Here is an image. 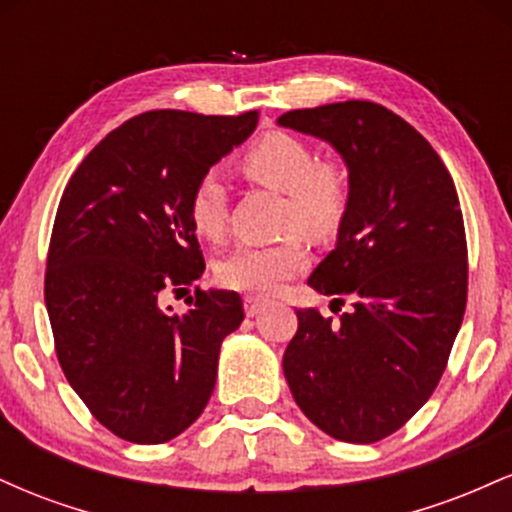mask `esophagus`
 Returning a JSON list of instances; mask_svg holds the SVG:
<instances>
[{"mask_svg": "<svg viewBox=\"0 0 512 512\" xmlns=\"http://www.w3.org/2000/svg\"><path fill=\"white\" fill-rule=\"evenodd\" d=\"M243 305H245V315L248 317H257L260 313H264V308H267V303L260 301V298H255V296L245 298Z\"/></svg>", "mask_w": 512, "mask_h": 512, "instance_id": "1", "label": "esophagus"}]
</instances>
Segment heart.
Here are the masks:
<instances>
[{
  "mask_svg": "<svg viewBox=\"0 0 512 512\" xmlns=\"http://www.w3.org/2000/svg\"><path fill=\"white\" fill-rule=\"evenodd\" d=\"M240 170L252 182L284 192L281 219L286 228L325 240L342 226L351 202V178L339 161H320L315 149L286 132H267L240 158ZM190 219L199 236L223 238L228 226V190L216 173L197 180L190 197ZM308 250L301 236L272 245H240L219 264L223 286L255 296H274L286 281L301 274Z\"/></svg>",
  "mask_w": 512,
  "mask_h": 512,
  "instance_id": "b5f03b06",
  "label": "heart"
}]
</instances>
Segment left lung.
<instances>
[{
    "label": "left lung",
    "instance_id": "1",
    "mask_svg": "<svg viewBox=\"0 0 512 512\" xmlns=\"http://www.w3.org/2000/svg\"><path fill=\"white\" fill-rule=\"evenodd\" d=\"M276 122L334 146L351 178L337 245L308 284L342 305L354 296V310L339 322L296 310L286 383L327 436L375 443L428 402L460 332L467 240L455 182L433 146L378 103L291 110Z\"/></svg>",
    "mask_w": 512,
    "mask_h": 512
}]
</instances>
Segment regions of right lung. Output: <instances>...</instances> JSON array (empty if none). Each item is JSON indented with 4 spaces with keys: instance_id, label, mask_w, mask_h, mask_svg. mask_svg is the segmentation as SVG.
Listing matches in <instances>:
<instances>
[{
    "instance_id": "1",
    "label": "right lung",
    "mask_w": 512,
    "mask_h": 512,
    "mask_svg": "<svg viewBox=\"0 0 512 512\" xmlns=\"http://www.w3.org/2000/svg\"><path fill=\"white\" fill-rule=\"evenodd\" d=\"M255 127V110H151L113 129L64 187L45 305L69 385L117 438L166 443L214 392L221 342L243 322V301L197 291L178 315L158 298L202 276L192 190Z\"/></svg>"
}]
</instances>
